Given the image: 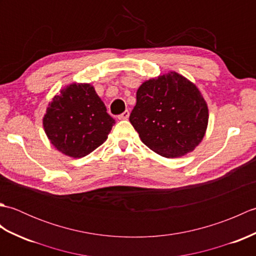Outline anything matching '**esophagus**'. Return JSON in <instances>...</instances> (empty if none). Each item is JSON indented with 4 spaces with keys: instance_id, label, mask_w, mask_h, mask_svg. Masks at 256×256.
Instances as JSON below:
<instances>
[{
    "instance_id": "1",
    "label": "esophagus",
    "mask_w": 256,
    "mask_h": 256,
    "mask_svg": "<svg viewBox=\"0 0 256 256\" xmlns=\"http://www.w3.org/2000/svg\"><path fill=\"white\" fill-rule=\"evenodd\" d=\"M128 116H130V112L126 110V111H124L121 116H118V118L120 120H126V118H128Z\"/></svg>"
}]
</instances>
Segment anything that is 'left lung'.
<instances>
[{
	"instance_id": "1",
	"label": "left lung",
	"mask_w": 256,
	"mask_h": 256,
	"mask_svg": "<svg viewBox=\"0 0 256 256\" xmlns=\"http://www.w3.org/2000/svg\"><path fill=\"white\" fill-rule=\"evenodd\" d=\"M208 120V106L201 92L176 72L144 81L130 116L142 142L166 158L184 156L197 148Z\"/></svg>"
}]
</instances>
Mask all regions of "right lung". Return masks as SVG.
<instances>
[{
  "label": "right lung",
  "mask_w": 256,
  "mask_h": 256,
  "mask_svg": "<svg viewBox=\"0 0 256 256\" xmlns=\"http://www.w3.org/2000/svg\"><path fill=\"white\" fill-rule=\"evenodd\" d=\"M114 123L94 86L77 82L52 98L42 118L50 143L74 158L86 156L104 143Z\"/></svg>",
  "instance_id": "1"
}]
</instances>
